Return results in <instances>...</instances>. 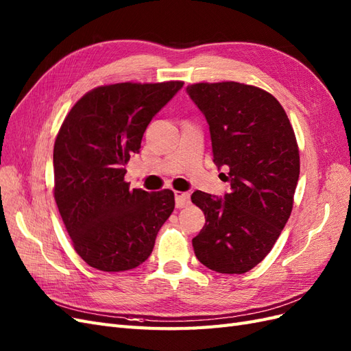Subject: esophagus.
I'll return each instance as SVG.
<instances>
[{
  "label": "esophagus",
  "mask_w": 351,
  "mask_h": 351,
  "mask_svg": "<svg viewBox=\"0 0 351 351\" xmlns=\"http://www.w3.org/2000/svg\"><path fill=\"white\" fill-rule=\"evenodd\" d=\"M176 206L177 208H186L187 205H190V195L189 193H183V192H176Z\"/></svg>",
  "instance_id": "esophagus-1"
}]
</instances>
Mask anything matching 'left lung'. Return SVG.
Listing matches in <instances>:
<instances>
[{
	"mask_svg": "<svg viewBox=\"0 0 351 351\" xmlns=\"http://www.w3.org/2000/svg\"><path fill=\"white\" fill-rule=\"evenodd\" d=\"M209 124L212 154L230 193L196 192L205 226L192 240L196 258L219 274H244L271 252L290 218L300 156L281 104L267 90L237 82L186 88Z\"/></svg>",
	"mask_w": 351,
	"mask_h": 351,
	"instance_id": "8db88e82",
	"label": "left lung"
}]
</instances>
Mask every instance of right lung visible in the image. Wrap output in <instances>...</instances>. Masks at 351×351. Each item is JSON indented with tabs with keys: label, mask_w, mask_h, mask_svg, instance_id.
<instances>
[{
	"label": "right lung",
	"mask_w": 351,
	"mask_h": 351,
	"mask_svg": "<svg viewBox=\"0 0 351 351\" xmlns=\"http://www.w3.org/2000/svg\"><path fill=\"white\" fill-rule=\"evenodd\" d=\"M183 82L115 83L74 104L54 143V197L74 250L89 267L129 271L151 256L174 210L171 190L145 192L124 182L147 124Z\"/></svg>",
	"instance_id": "1"
}]
</instances>
